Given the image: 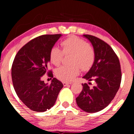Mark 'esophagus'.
I'll return each mask as SVG.
<instances>
[{"mask_svg": "<svg viewBox=\"0 0 134 134\" xmlns=\"http://www.w3.org/2000/svg\"><path fill=\"white\" fill-rule=\"evenodd\" d=\"M70 83H69V82H63V84H64V86H68L69 84H70Z\"/></svg>", "mask_w": 134, "mask_h": 134, "instance_id": "obj_1", "label": "esophagus"}]
</instances>
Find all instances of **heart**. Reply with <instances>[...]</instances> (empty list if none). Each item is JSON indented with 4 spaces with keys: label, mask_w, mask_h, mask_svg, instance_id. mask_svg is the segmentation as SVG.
Returning a JSON list of instances; mask_svg holds the SVG:
<instances>
[{
    "label": "heart",
    "mask_w": 134,
    "mask_h": 134,
    "mask_svg": "<svg viewBox=\"0 0 134 134\" xmlns=\"http://www.w3.org/2000/svg\"><path fill=\"white\" fill-rule=\"evenodd\" d=\"M62 50L53 47L50 50V62L58 66L62 62L64 54L72 53V65H64L57 69L55 74L62 81H71L79 75L80 69L86 71L90 69L95 60L94 49L91 44L79 37L71 36L60 43Z\"/></svg>",
    "instance_id": "b5f03b06"
}]
</instances>
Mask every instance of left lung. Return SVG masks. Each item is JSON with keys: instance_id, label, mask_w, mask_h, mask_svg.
<instances>
[{"instance_id": "1", "label": "left lung", "mask_w": 134, "mask_h": 134, "mask_svg": "<svg viewBox=\"0 0 134 134\" xmlns=\"http://www.w3.org/2000/svg\"><path fill=\"white\" fill-rule=\"evenodd\" d=\"M83 36L93 44L95 60L89 72L82 78L88 83L94 81L95 85L82 84V91L76 98L78 107L83 111L96 113L111 103L119 90L121 80L120 64L112 48L102 40L90 35Z\"/></svg>"}]
</instances>
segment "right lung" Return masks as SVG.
<instances>
[{"label": "right lung", "mask_w": 134, "mask_h": 134, "mask_svg": "<svg viewBox=\"0 0 134 134\" xmlns=\"http://www.w3.org/2000/svg\"><path fill=\"white\" fill-rule=\"evenodd\" d=\"M61 34L44 35L34 38L17 53L12 65V80L15 91L22 102L34 111L43 112L54 105L63 84L53 77L50 85L45 84L42 77L47 74L50 50Z\"/></svg>", "instance_id": "right-lung-1"}]
</instances>
